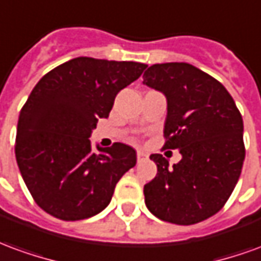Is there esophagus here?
I'll return each instance as SVG.
<instances>
[{
    "instance_id": "34e87169",
    "label": "esophagus",
    "mask_w": 261,
    "mask_h": 261,
    "mask_svg": "<svg viewBox=\"0 0 261 261\" xmlns=\"http://www.w3.org/2000/svg\"><path fill=\"white\" fill-rule=\"evenodd\" d=\"M147 158L148 156L145 152H142V151H138V152H137V161H138V162H142V161H145Z\"/></svg>"
}]
</instances>
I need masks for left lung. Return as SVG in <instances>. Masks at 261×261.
I'll use <instances>...</instances> for the list:
<instances>
[{
    "label": "left lung",
    "instance_id": "8db88e82",
    "mask_svg": "<svg viewBox=\"0 0 261 261\" xmlns=\"http://www.w3.org/2000/svg\"><path fill=\"white\" fill-rule=\"evenodd\" d=\"M144 84L168 99L162 149H179L181 159L152 153L158 173L144 186L148 210L162 221L193 225L224 207L245 161L243 120L225 86L187 63L153 64Z\"/></svg>",
    "mask_w": 261,
    "mask_h": 261
}]
</instances>
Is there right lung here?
Listing matches in <instances>:
<instances>
[{
    "instance_id": "1",
    "label": "right lung",
    "mask_w": 261,
    "mask_h": 261,
    "mask_svg": "<svg viewBox=\"0 0 261 261\" xmlns=\"http://www.w3.org/2000/svg\"><path fill=\"white\" fill-rule=\"evenodd\" d=\"M147 64L78 57L39 81L20 110L15 155L43 211L63 221L89 218L108 207L120 177L137 164L123 142L92 152L91 131L114 97Z\"/></svg>"
}]
</instances>
